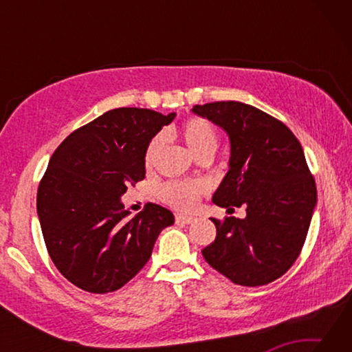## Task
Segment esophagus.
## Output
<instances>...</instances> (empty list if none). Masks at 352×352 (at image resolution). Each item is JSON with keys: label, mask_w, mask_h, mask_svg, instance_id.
<instances>
[{"label": "esophagus", "mask_w": 352, "mask_h": 352, "mask_svg": "<svg viewBox=\"0 0 352 352\" xmlns=\"http://www.w3.org/2000/svg\"><path fill=\"white\" fill-rule=\"evenodd\" d=\"M175 222H177V223L188 225V223H192V222H194V217L183 216V214H177V216H175Z\"/></svg>", "instance_id": "1"}]
</instances>
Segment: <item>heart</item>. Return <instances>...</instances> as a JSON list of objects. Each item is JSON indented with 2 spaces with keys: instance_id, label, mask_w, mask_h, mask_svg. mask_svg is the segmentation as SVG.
I'll list each match as a JSON object with an SVG mask.
<instances>
[{
  "instance_id": "b5f03b06",
  "label": "heart",
  "mask_w": 352,
  "mask_h": 352,
  "mask_svg": "<svg viewBox=\"0 0 352 352\" xmlns=\"http://www.w3.org/2000/svg\"><path fill=\"white\" fill-rule=\"evenodd\" d=\"M182 138L195 158L212 157L219 146L216 127L204 118H189L180 129ZM164 144V136L157 135L146 148V163L151 164ZM206 192V184L201 182L170 180L160 188V197L166 204L182 211H189L199 204V199Z\"/></svg>"
}]
</instances>
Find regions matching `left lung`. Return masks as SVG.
Here are the masks:
<instances>
[{"label": "left lung", "mask_w": 352, "mask_h": 352, "mask_svg": "<svg viewBox=\"0 0 352 352\" xmlns=\"http://www.w3.org/2000/svg\"><path fill=\"white\" fill-rule=\"evenodd\" d=\"M230 136V170L212 201L245 206L247 217L211 219L217 234L201 250L212 269L247 287L287 272L305 245L317 188L296 136L256 107L220 100L192 109Z\"/></svg>", "instance_id": "obj_1"}]
</instances>
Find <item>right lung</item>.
I'll return each mask as SVG.
<instances>
[{
  "instance_id": "add662e5",
  "label": "right lung",
  "mask_w": 352,
  "mask_h": 352,
  "mask_svg": "<svg viewBox=\"0 0 352 352\" xmlns=\"http://www.w3.org/2000/svg\"><path fill=\"white\" fill-rule=\"evenodd\" d=\"M175 113L122 107L74 130L52 153L38 184L37 212L57 270L90 294L127 284L174 223L166 208L147 204L129 217L121 195L146 177V148Z\"/></svg>"
}]
</instances>
